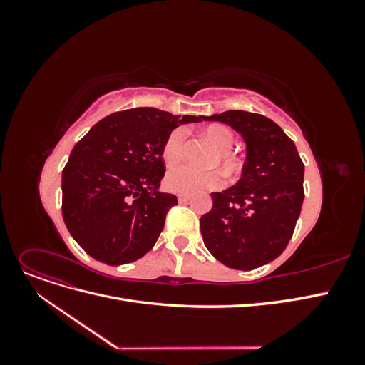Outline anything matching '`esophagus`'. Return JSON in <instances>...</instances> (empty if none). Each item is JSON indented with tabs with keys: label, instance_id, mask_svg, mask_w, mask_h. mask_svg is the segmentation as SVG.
<instances>
[{
	"label": "esophagus",
	"instance_id": "esophagus-1",
	"mask_svg": "<svg viewBox=\"0 0 365 365\" xmlns=\"http://www.w3.org/2000/svg\"><path fill=\"white\" fill-rule=\"evenodd\" d=\"M178 201L182 204V202H189L190 201V196L185 195V193H178Z\"/></svg>",
	"mask_w": 365,
	"mask_h": 365
}]
</instances>
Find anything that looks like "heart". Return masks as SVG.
Wrapping results in <instances>:
<instances>
[{"instance_id":"b5f03b06","label":"heart","mask_w":365,"mask_h":365,"mask_svg":"<svg viewBox=\"0 0 365 365\" xmlns=\"http://www.w3.org/2000/svg\"><path fill=\"white\" fill-rule=\"evenodd\" d=\"M204 137L210 141L217 153L213 157L212 165H217L227 175H236L242 169L240 160L231 153L233 148L235 135L227 126L224 125H210L204 129ZM184 130L175 129L165 138L161 157L165 164H176L181 161L184 155ZM164 184L169 190L176 193L195 195L204 190H215L224 184V178L217 170H207L201 172L196 170L190 165H176L170 169L165 175Z\"/></svg>"}]
</instances>
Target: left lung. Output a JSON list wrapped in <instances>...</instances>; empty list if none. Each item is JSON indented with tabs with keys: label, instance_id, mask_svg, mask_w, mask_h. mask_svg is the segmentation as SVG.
Instances as JSON below:
<instances>
[{
	"label": "left lung",
	"instance_id": "1",
	"mask_svg": "<svg viewBox=\"0 0 365 365\" xmlns=\"http://www.w3.org/2000/svg\"><path fill=\"white\" fill-rule=\"evenodd\" d=\"M233 128L244 138L240 180L212 193L201 217L207 250L228 268L250 271L279 257L294 233L304 200V164L294 141L268 117L225 111L204 117Z\"/></svg>",
	"mask_w": 365,
	"mask_h": 365
}]
</instances>
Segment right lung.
Here are the masks:
<instances>
[{
  "label": "right lung",
  "instance_id": "right-lung-1",
  "mask_svg": "<svg viewBox=\"0 0 365 365\" xmlns=\"http://www.w3.org/2000/svg\"><path fill=\"white\" fill-rule=\"evenodd\" d=\"M202 120L134 108L105 117L73 148L62 172V216L91 257L115 267L155 245L178 204L160 192L163 145L175 128Z\"/></svg>",
  "mask_w": 365,
  "mask_h": 365
}]
</instances>
